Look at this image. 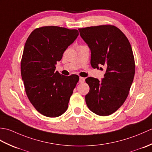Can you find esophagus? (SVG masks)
Wrapping results in <instances>:
<instances>
[{"instance_id": "obj_1", "label": "esophagus", "mask_w": 152, "mask_h": 152, "mask_svg": "<svg viewBox=\"0 0 152 152\" xmlns=\"http://www.w3.org/2000/svg\"><path fill=\"white\" fill-rule=\"evenodd\" d=\"M85 78H83V77H80V79H79V82L80 83H83L85 82Z\"/></svg>"}]
</instances>
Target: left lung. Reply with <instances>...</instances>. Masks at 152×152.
Segmentation results:
<instances>
[{
  "instance_id": "8db88e82",
  "label": "left lung",
  "mask_w": 152,
  "mask_h": 152,
  "mask_svg": "<svg viewBox=\"0 0 152 152\" xmlns=\"http://www.w3.org/2000/svg\"><path fill=\"white\" fill-rule=\"evenodd\" d=\"M80 34L91 50L93 69H106L101 81L89 77V91L86 95L89 109L101 116L109 115L124 104L133 82L135 64L127 38L114 25L79 28Z\"/></svg>"
}]
</instances>
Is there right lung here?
<instances>
[{
  "label": "right lung",
  "mask_w": 152,
  "mask_h": 152,
  "mask_svg": "<svg viewBox=\"0 0 152 152\" xmlns=\"http://www.w3.org/2000/svg\"><path fill=\"white\" fill-rule=\"evenodd\" d=\"M78 34L76 29L46 26L34 29L25 42L21 61L25 92L35 109L46 117L66 112L79 80L76 74L66 76L55 71L57 61Z\"/></svg>",
  "instance_id": "add662e5"
}]
</instances>
